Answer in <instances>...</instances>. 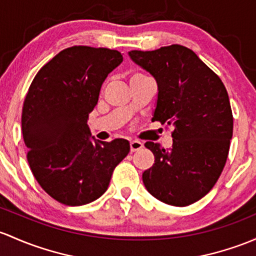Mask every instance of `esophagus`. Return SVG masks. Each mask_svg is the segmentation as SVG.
Masks as SVG:
<instances>
[{"mask_svg":"<svg viewBox=\"0 0 256 256\" xmlns=\"http://www.w3.org/2000/svg\"><path fill=\"white\" fill-rule=\"evenodd\" d=\"M144 147L142 142L140 141H131L130 142V150L131 152H136V150H140Z\"/></svg>","mask_w":256,"mask_h":256,"instance_id":"1","label":"esophagus"}]
</instances>
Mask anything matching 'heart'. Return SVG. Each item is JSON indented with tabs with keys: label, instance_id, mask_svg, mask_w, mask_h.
Masks as SVG:
<instances>
[{
	"label": "heart",
	"instance_id": "obj_1",
	"mask_svg": "<svg viewBox=\"0 0 256 256\" xmlns=\"http://www.w3.org/2000/svg\"><path fill=\"white\" fill-rule=\"evenodd\" d=\"M144 78H148V77L144 76V74H140V72H135V74H132L130 76V83L135 82V80H144Z\"/></svg>",
	"mask_w": 256,
	"mask_h": 256
}]
</instances>
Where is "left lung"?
I'll list each match as a JSON object with an SVG mask.
<instances>
[{
  "label": "left lung",
  "mask_w": 256,
  "mask_h": 256,
  "mask_svg": "<svg viewBox=\"0 0 256 256\" xmlns=\"http://www.w3.org/2000/svg\"><path fill=\"white\" fill-rule=\"evenodd\" d=\"M130 58L158 84L152 120L173 126V147L144 146L154 164L144 172L146 189L164 204L188 206L217 182L227 162L233 114L220 78L192 50L173 44L153 51L132 50Z\"/></svg>",
  "instance_id": "obj_1"
}]
</instances>
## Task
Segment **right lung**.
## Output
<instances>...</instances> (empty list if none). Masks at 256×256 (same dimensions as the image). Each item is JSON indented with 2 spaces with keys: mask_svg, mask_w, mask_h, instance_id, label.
<instances>
[{
  "mask_svg": "<svg viewBox=\"0 0 256 256\" xmlns=\"http://www.w3.org/2000/svg\"><path fill=\"white\" fill-rule=\"evenodd\" d=\"M121 61L118 50L67 48L39 70L24 99L22 132L29 166L45 192L64 205L100 198L130 152L126 140L93 144L87 125L104 80Z\"/></svg>",
  "mask_w": 256,
  "mask_h": 256,
  "instance_id": "right-lung-1",
  "label": "right lung"
}]
</instances>
